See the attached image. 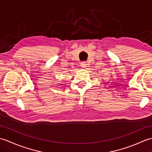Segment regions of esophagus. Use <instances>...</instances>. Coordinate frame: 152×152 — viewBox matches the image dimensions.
I'll return each mask as SVG.
<instances>
[{
    "label": "esophagus",
    "mask_w": 152,
    "mask_h": 152,
    "mask_svg": "<svg viewBox=\"0 0 152 152\" xmlns=\"http://www.w3.org/2000/svg\"><path fill=\"white\" fill-rule=\"evenodd\" d=\"M80 65H81L82 67L85 68L87 66V63L85 62V61H83V62H82L81 64H80Z\"/></svg>",
    "instance_id": "1"
}]
</instances>
